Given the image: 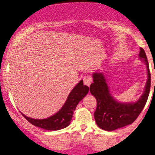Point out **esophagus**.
<instances>
[{
    "mask_svg": "<svg viewBox=\"0 0 155 155\" xmlns=\"http://www.w3.org/2000/svg\"><path fill=\"white\" fill-rule=\"evenodd\" d=\"M83 80H84V84H85V85H87V87H89V86L91 85V81H92V79H91V76L86 75L84 77Z\"/></svg>",
    "mask_w": 155,
    "mask_h": 155,
    "instance_id": "esophagus-1",
    "label": "esophagus"
}]
</instances>
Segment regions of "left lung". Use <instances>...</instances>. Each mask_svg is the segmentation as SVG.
<instances>
[{
	"mask_svg": "<svg viewBox=\"0 0 155 155\" xmlns=\"http://www.w3.org/2000/svg\"><path fill=\"white\" fill-rule=\"evenodd\" d=\"M139 56L147 66V81L144 93L136 102L121 103L117 101L109 93L104 75L98 72L92 75L94 82L89 89L97 99L94 118L98 127L104 130L113 131L131 124L136 120L146 104L150 91L151 75L147 58L142 48H140Z\"/></svg>",
	"mask_w": 155,
	"mask_h": 155,
	"instance_id": "1",
	"label": "left lung"
}]
</instances>
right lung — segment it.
Wrapping results in <instances>:
<instances>
[{
    "instance_id": "add662e5",
    "label": "right lung",
    "mask_w": 155,
    "mask_h": 155,
    "mask_svg": "<svg viewBox=\"0 0 155 155\" xmlns=\"http://www.w3.org/2000/svg\"><path fill=\"white\" fill-rule=\"evenodd\" d=\"M89 89L87 86L84 85L83 80H81L70 92L65 104L61 107V109L54 115L46 119H33L26 117L22 113L21 114L25 119H27L31 124L36 127L50 131L61 130L70 124L76 106L87 94Z\"/></svg>"
}]
</instances>
